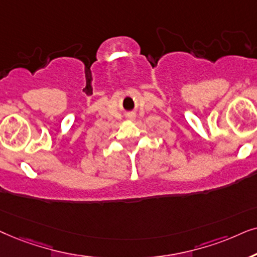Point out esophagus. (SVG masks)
<instances>
[{
	"label": "esophagus",
	"instance_id": "esophagus-1",
	"mask_svg": "<svg viewBox=\"0 0 257 257\" xmlns=\"http://www.w3.org/2000/svg\"><path fill=\"white\" fill-rule=\"evenodd\" d=\"M132 117H133V116H132Z\"/></svg>",
	"mask_w": 257,
	"mask_h": 257
}]
</instances>
